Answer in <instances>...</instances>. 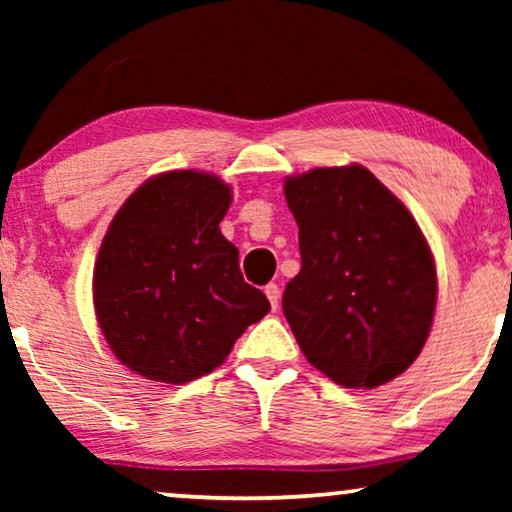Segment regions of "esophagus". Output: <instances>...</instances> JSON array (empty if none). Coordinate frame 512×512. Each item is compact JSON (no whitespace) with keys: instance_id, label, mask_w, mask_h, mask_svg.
<instances>
[{"instance_id":"esophagus-1","label":"esophagus","mask_w":512,"mask_h":512,"mask_svg":"<svg viewBox=\"0 0 512 512\" xmlns=\"http://www.w3.org/2000/svg\"><path fill=\"white\" fill-rule=\"evenodd\" d=\"M265 296H268L272 310H277V307H279V286L277 284L265 286Z\"/></svg>"}]
</instances>
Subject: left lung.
<instances>
[{"mask_svg":"<svg viewBox=\"0 0 512 512\" xmlns=\"http://www.w3.org/2000/svg\"><path fill=\"white\" fill-rule=\"evenodd\" d=\"M300 272L282 310L305 359L347 389H373L422 352L436 310V265L403 202L366 167L291 177Z\"/></svg>","mask_w":512,"mask_h":512,"instance_id":"obj_1","label":"left lung"}]
</instances>
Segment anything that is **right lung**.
<instances>
[{
  "mask_svg": "<svg viewBox=\"0 0 512 512\" xmlns=\"http://www.w3.org/2000/svg\"><path fill=\"white\" fill-rule=\"evenodd\" d=\"M228 205L221 179L179 170L139 186L111 221L95 263V312L135 373L167 384L212 373L270 312L219 230Z\"/></svg>",
  "mask_w": 512,
  "mask_h": 512,
  "instance_id": "add662e5",
  "label": "right lung"
}]
</instances>
